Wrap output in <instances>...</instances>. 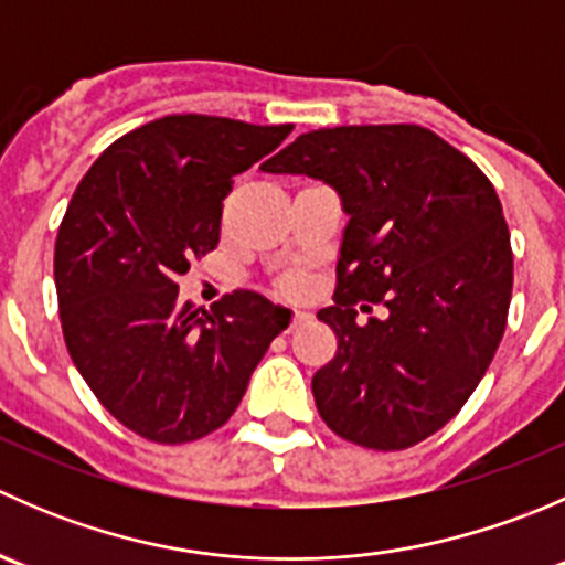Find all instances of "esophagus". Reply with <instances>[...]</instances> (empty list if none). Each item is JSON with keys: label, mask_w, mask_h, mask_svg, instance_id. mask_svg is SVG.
I'll list each match as a JSON object with an SVG mask.
<instances>
[{"label": "esophagus", "mask_w": 565, "mask_h": 565, "mask_svg": "<svg viewBox=\"0 0 565 565\" xmlns=\"http://www.w3.org/2000/svg\"><path fill=\"white\" fill-rule=\"evenodd\" d=\"M309 319H311V315H309V311H295V315H292V322H289V330H298L300 328V324H303V322H309Z\"/></svg>", "instance_id": "obj_1"}]
</instances>
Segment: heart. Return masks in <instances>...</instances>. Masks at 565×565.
<instances>
[{
    "label": "heart",
    "instance_id": "1",
    "mask_svg": "<svg viewBox=\"0 0 565 565\" xmlns=\"http://www.w3.org/2000/svg\"><path fill=\"white\" fill-rule=\"evenodd\" d=\"M284 287H287V289H295V287H298V281H295V278H289V281L284 284Z\"/></svg>",
    "mask_w": 565,
    "mask_h": 565
}]
</instances>
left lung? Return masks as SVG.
Returning <instances> with one entry per match:
<instances>
[{
	"label": "left lung",
	"mask_w": 565,
	"mask_h": 565,
	"mask_svg": "<svg viewBox=\"0 0 565 565\" xmlns=\"http://www.w3.org/2000/svg\"><path fill=\"white\" fill-rule=\"evenodd\" d=\"M328 182L350 215L333 306L339 339L311 380L324 424L374 451H402L465 407L503 339L514 254L489 177L420 125H341L298 136L262 163ZM372 302L385 320L356 322Z\"/></svg>",
	"instance_id": "8db88e82"
}]
</instances>
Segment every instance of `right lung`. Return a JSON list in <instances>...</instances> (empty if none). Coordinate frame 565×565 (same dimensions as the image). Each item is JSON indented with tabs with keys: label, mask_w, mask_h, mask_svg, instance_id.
<instances>
[{
	"label": "right lung",
	"mask_w": 565,
	"mask_h": 565,
	"mask_svg": "<svg viewBox=\"0 0 565 565\" xmlns=\"http://www.w3.org/2000/svg\"><path fill=\"white\" fill-rule=\"evenodd\" d=\"M295 125L169 114L106 147L78 182L54 246L67 352L108 413L161 446L232 418L256 363L292 319L237 289L210 311L177 278L218 246L232 177Z\"/></svg>",
	"instance_id": "right-lung-1"
}]
</instances>
